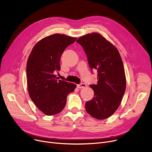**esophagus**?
I'll return each mask as SVG.
<instances>
[{"mask_svg":"<svg viewBox=\"0 0 152 152\" xmlns=\"http://www.w3.org/2000/svg\"><path fill=\"white\" fill-rule=\"evenodd\" d=\"M87 87V85L84 83H81V84H79L77 85V87L79 89H83V88H85V87Z\"/></svg>","mask_w":152,"mask_h":152,"instance_id":"1","label":"esophagus"}]
</instances>
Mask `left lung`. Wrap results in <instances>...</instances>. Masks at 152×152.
I'll use <instances>...</instances> for the list:
<instances>
[{
    "label": "left lung",
    "mask_w": 152,
    "mask_h": 152,
    "mask_svg": "<svg viewBox=\"0 0 152 152\" xmlns=\"http://www.w3.org/2000/svg\"><path fill=\"white\" fill-rule=\"evenodd\" d=\"M84 50L91 69L97 70V84L90 85L94 91L86 110L97 119L112 115L120 105L126 80L121 57L115 46L101 34L92 33L77 40Z\"/></svg>",
    "instance_id": "left-lung-1"
}]
</instances>
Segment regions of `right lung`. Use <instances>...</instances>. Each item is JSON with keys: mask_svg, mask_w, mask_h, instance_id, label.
I'll list each match as a JSON object with an SVG mask.
<instances>
[{"mask_svg": "<svg viewBox=\"0 0 152 152\" xmlns=\"http://www.w3.org/2000/svg\"><path fill=\"white\" fill-rule=\"evenodd\" d=\"M76 37L54 34L39 41L33 47L27 61L28 90L37 108L47 116L58 114L64 109L68 95L76 87L59 80L54 75L60 71V61L66 48Z\"/></svg>", "mask_w": 152, "mask_h": 152, "instance_id": "1", "label": "right lung"}]
</instances>
